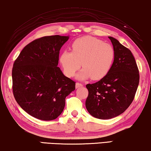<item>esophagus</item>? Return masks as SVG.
Listing matches in <instances>:
<instances>
[{"label":"esophagus","mask_w":151,"mask_h":151,"mask_svg":"<svg viewBox=\"0 0 151 151\" xmlns=\"http://www.w3.org/2000/svg\"><path fill=\"white\" fill-rule=\"evenodd\" d=\"M82 83H78V82H77L76 83V88H80V87H82Z\"/></svg>","instance_id":"1"}]
</instances>
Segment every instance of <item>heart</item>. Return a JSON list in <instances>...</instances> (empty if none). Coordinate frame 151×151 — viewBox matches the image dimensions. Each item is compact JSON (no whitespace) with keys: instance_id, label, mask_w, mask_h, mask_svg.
Returning a JSON list of instances; mask_svg holds the SVG:
<instances>
[{"instance_id":"obj_1","label":"heart","mask_w":151,"mask_h":151,"mask_svg":"<svg viewBox=\"0 0 151 151\" xmlns=\"http://www.w3.org/2000/svg\"><path fill=\"white\" fill-rule=\"evenodd\" d=\"M71 52H63L59 61L68 77L75 75L82 65L83 69L77 75L80 80L90 78L94 80H101L109 73L114 61L113 46L94 37L84 36L77 39L71 45Z\"/></svg>"}]
</instances>
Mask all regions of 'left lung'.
I'll return each mask as SVG.
<instances>
[{"instance_id":"8db88e82","label":"left lung","mask_w":151,"mask_h":151,"mask_svg":"<svg viewBox=\"0 0 151 151\" xmlns=\"http://www.w3.org/2000/svg\"><path fill=\"white\" fill-rule=\"evenodd\" d=\"M115 50L112 67L105 77L86 88L88 96L86 107L90 115L109 119L121 115L133 101L139 83V71L135 59L128 48L109 36Z\"/></svg>"}]
</instances>
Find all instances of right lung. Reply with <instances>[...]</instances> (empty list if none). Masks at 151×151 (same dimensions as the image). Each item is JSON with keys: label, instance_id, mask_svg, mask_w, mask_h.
Masks as SVG:
<instances>
[{"label": "right lung", "instance_id": "obj_1", "mask_svg": "<svg viewBox=\"0 0 151 151\" xmlns=\"http://www.w3.org/2000/svg\"><path fill=\"white\" fill-rule=\"evenodd\" d=\"M69 36L42 37L24 48L13 64V92L19 105L32 117L50 121L61 114L76 83L59 67V51Z\"/></svg>", "mask_w": 151, "mask_h": 151}]
</instances>
